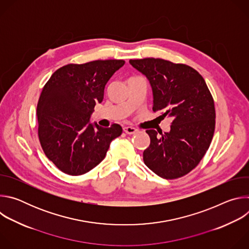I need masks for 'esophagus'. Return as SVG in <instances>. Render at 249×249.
I'll list each match as a JSON object with an SVG mask.
<instances>
[{
    "instance_id": "34e87169",
    "label": "esophagus",
    "mask_w": 249,
    "mask_h": 249,
    "mask_svg": "<svg viewBox=\"0 0 249 249\" xmlns=\"http://www.w3.org/2000/svg\"><path fill=\"white\" fill-rule=\"evenodd\" d=\"M124 132L126 134H129V135H132V134H135L137 132V129L134 128V127H131V126H128V127H124Z\"/></svg>"
}]
</instances>
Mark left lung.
Here are the masks:
<instances>
[{"mask_svg": "<svg viewBox=\"0 0 249 249\" xmlns=\"http://www.w3.org/2000/svg\"><path fill=\"white\" fill-rule=\"evenodd\" d=\"M153 89V110L171 117L168 133L147 130L151 144L144 151L145 164L165 179H175L194 169L205 156L215 132L214 99L203 77L192 67L160 58L130 60Z\"/></svg>", "mask_w": 249, "mask_h": 249, "instance_id": "1", "label": "left lung"}]
</instances>
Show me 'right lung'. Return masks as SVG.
<instances>
[{"label": "right lung", "instance_id": "add662e5", "mask_svg": "<svg viewBox=\"0 0 249 249\" xmlns=\"http://www.w3.org/2000/svg\"><path fill=\"white\" fill-rule=\"evenodd\" d=\"M124 60L68 64L53 73L38 103V138L45 156L64 173L82 175L105 158L111 142L122 134L119 124L103 128L89 122L105 85Z\"/></svg>", "mask_w": 249, "mask_h": 249}]
</instances>
